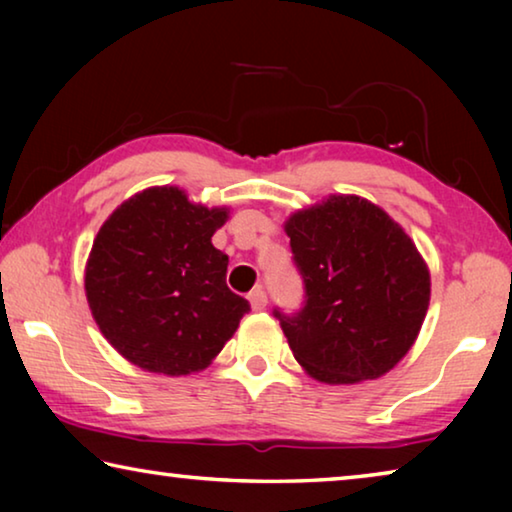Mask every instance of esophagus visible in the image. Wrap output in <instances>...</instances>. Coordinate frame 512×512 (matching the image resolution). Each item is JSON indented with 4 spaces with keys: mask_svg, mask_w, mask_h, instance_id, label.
<instances>
[{
    "mask_svg": "<svg viewBox=\"0 0 512 512\" xmlns=\"http://www.w3.org/2000/svg\"><path fill=\"white\" fill-rule=\"evenodd\" d=\"M248 300H250V307H253V311H262L266 307V293H264V289L257 287V289L250 291Z\"/></svg>",
    "mask_w": 512,
    "mask_h": 512,
    "instance_id": "34e87169",
    "label": "esophagus"
}]
</instances>
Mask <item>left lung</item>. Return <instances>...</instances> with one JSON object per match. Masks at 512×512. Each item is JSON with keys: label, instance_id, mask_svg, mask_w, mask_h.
Returning <instances> with one entry per match:
<instances>
[{"label": "left lung", "instance_id": "obj_1", "mask_svg": "<svg viewBox=\"0 0 512 512\" xmlns=\"http://www.w3.org/2000/svg\"><path fill=\"white\" fill-rule=\"evenodd\" d=\"M305 307L280 318L293 357L323 384H359L393 370L429 309L427 262L379 205L329 194L284 221Z\"/></svg>", "mask_w": 512, "mask_h": 512}]
</instances>
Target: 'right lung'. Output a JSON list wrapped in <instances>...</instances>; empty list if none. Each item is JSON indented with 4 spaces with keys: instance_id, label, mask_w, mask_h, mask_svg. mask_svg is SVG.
I'll return each instance as SVG.
<instances>
[{
    "instance_id": "1",
    "label": "right lung",
    "mask_w": 512,
    "mask_h": 512,
    "mask_svg": "<svg viewBox=\"0 0 512 512\" xmlns=\"http://www.w3.org/2000/svg\"><path fill=\"white\" fill-rule=\"evenodd\" d=\"M228 214L162 185L131 196L101 225L85 296L101 334L133 366L189 375L237 332L250 305L228 289V255L212 246Z\"/></svg>"
}]
</instances>
